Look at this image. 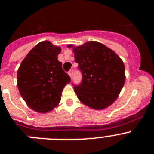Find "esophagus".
<instances>
[{
	"label": "esophagus",
	"mask_w": 154,
	"mask_h": 154,
	"mask_svg": "<svg viewBox=\"0 0 154 154\" xmlns=\"http://www.w3.org/2000/svg\"><path fill=\"white\" fill-rule=\"evenodd\" d=\"M72 74H73V70L72 69H71V70L69 72V75L70 76L71 78L72 77Z\"/></svg>",
	"instance_id": "34e87169"
}]
</instances>
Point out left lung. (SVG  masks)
I'll use <instances>...</instances> for the list:
<instances>
[{
	"label": "left lung",
	"mask_w": 154,
	"mask_h": 154,
	"mask_svg": "<svg viewBox=\"0 0 154 154\" xmlns=\"http://www.w3.org/2000/svg\"><path fill=\"white\" fill-rule=\"evenodd\" d=\"M72 48L75 61L82 73V81L74 87L82 104L96 110L112 105L119 96L126 80L125 66L119 55L96 41Z\"/></svg>",
	"instance_id": "1"
}]
</instances>
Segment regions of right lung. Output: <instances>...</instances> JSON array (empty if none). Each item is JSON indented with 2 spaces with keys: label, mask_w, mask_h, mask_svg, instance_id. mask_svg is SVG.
Wrapping results in <instances>:
<instances>
[{
  "label": "right lung",
  "mask_w": 154,
  "mask_h": 154,
  "mask_svg": "<svg viewBox=\"0 0 154 154\" xmlns=\"http://www.w3.org/2000/svg\"><path fill=\"white\" fill-rule=\"evenodd\" d=\"M61 48L49 41L39 42L28 52L17 70V88L34 111L45 113L58 106L70 77L58 60Z\"/></svg>",
  "instance_id": "obj_1"
}]
</instances>
